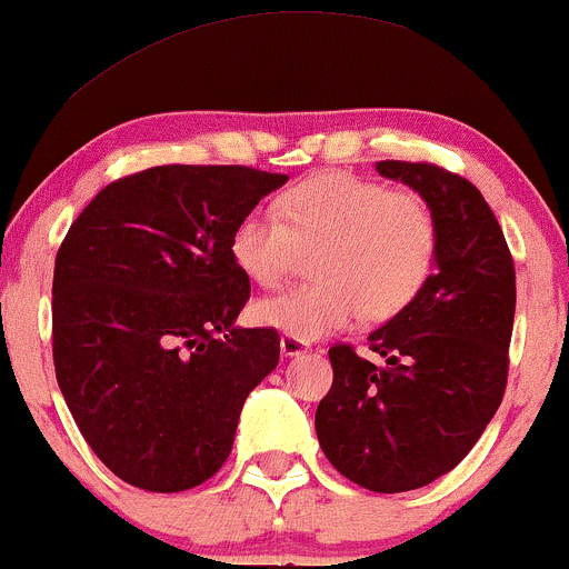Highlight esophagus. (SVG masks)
Masks as SVG:
<instances>
[{"label": "esophagus", "instance_id": "obj_1", "mask_svg": "<svg viewBox=\"0 0 569 569\" xmlns=\"http://www.w3.org/2000/svg\"><path fill=\"white\" fill-rule=\"evenodd\" d=\"M279 349H282L284 357H300V353L309 351V343H303V340H296L290 336H282L279 338Z\"/></svg>", "mask_w": 569, "mask_h": 569}]
</instances>
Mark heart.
<instances>
[{"mask_svg": "<svg viewBox=\"0 0 569 569\" xmlns=\"http://www.w3.org/2000/svg\"><path fill=\"white\" fill-rule=\"evenodd\" d=\"M279 216L250 210L231 231V260L260 287L282 282L311 252L317 282L258 300L256 319L284 336L319 340L359 317H397L429 282L439 250L433 210L418 193L351 172H322L282 193Z\"/></svg>", "mask_w": 569, "mask_h": 569, "instance_id": "1", "label": "heart"}]
</instances>
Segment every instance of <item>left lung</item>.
I'll return each mask as SVG.
<instances>
[{
  "label": "left lung",
  "instance_id": "8db88e82",
  "mask_svg": "<svg viewBox=\"0 0 569 569\" xmlns=\"http://www.w3.org/2000/svg\"><path fill=\"white\" fill-rule=\"evenodd\" d=\"M426 199L439 226L420 296L370 332L372 365L330 349L332 389L317 407L327 460L372 492H407L452 471L506 391L517 273L498 218L473 183L431 162H378Z\"/></svg>",
  "mask_w": 569,
  "mask_h": 569
}]
</instances>
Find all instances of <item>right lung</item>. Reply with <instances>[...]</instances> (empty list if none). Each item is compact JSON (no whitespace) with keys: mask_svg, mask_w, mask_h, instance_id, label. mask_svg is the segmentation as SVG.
Wrapping results in <instances>:
<instances>
[{"mask_svg":"<svg viewBox=\"0 0 569 569\" xmlns=\"http://www.w3.org/2000/svg\"><path fill=\"white\" fill-rule=\"evenodd\" d=\"M279 172L162 164L113 180L71 223L52 277L60 393L127 485L180 492L229 458L239 412L279 362L273 327H237L250 279L231 231Z\"/></svg>","mask_w":569,"mask_h":569,"instance_id":"1","label":"right lung"}]
</instances>
